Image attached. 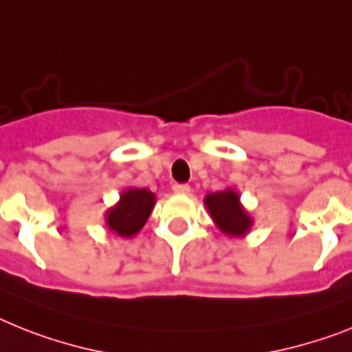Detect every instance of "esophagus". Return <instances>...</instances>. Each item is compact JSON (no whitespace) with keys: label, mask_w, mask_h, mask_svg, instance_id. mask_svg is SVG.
<instances>
[{"label":"esophagus","mask_w":352,"mask_h":352,"mask_svg":"<svg viewBox=\"0 0 352 352\" xmlns=\"http://www.w3.org/2000/svg\"><path fill=\"white\" fill-rule=\"evenodd\" d=\"M173 192L174 194H188L190 192V187L188 185H185V183H176V185H173Z\"/></svg>","instance_id":"1"}]
</instances>
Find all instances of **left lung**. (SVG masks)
I'll return each mask as SVG.
<instances>
[{
  "mask_svg": "<svg viewBox=\"0 0 352 352\" xmlns=\"http://www.w3.org/2000/svg\"><path fill=\"white\" fill-rule=\"evenodd\" d=\"M205 205H207L214 223L223 234L232 235V237H243L252 228L254 221L248 216V212L243 208L239 201V194L235 192L234 188L207 194Z\"/></svg>",
  "mask_w": 352,
  "mask_h": 352,
  "instance_id": "8db88e82",
  "label": "left lung"
}]
</instances>
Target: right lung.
<instances>
[{
    "label": "right lung",
    "mask_w": 352,
    "mask_h": 352,
    "mask_svg": "<svg viewBox=\"0 0 352 352\" xmlns=\"http://www.w3.org/2000/svg\"><path fill=\"white\" fill-rule=\"evenodd\" d=\"M155 194L147 188H127L120 201L106 212V225L120 237H133L142 230L155 207Z\"/></svg>",
    "instance_id": "1"
}]
</instances>
